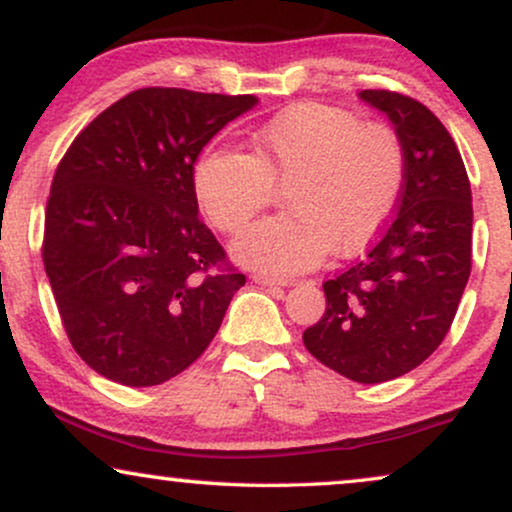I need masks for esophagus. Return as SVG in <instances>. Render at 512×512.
Segmentation results:
<instances>
[{
  "label": "esophagus",
  "instance_id": "obj_1",
  "mask_svg": "<svg viewBox=\"0 0 512 512\" xmlns=\"http://www.w3.org/2000/svg\"><path fill=\"white\" fill-rule=\"evenodd\" d=\"M251 279L261 286H291L293 284L291 279H279V277H270V275H254Z\"/></svg>",
  "mask_w": 512,
  "mask_h": 512
}]
</instances>
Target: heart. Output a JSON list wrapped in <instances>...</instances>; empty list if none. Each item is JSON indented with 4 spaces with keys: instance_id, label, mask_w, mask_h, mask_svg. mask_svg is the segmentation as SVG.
I'll return each instance as SVG.
<instances>
[{
    "instance_id": "obj_1",
    "label": "heart",
    "mask_w": 512,
    "mask_h": 512,
    "mask_svg": "<svg viewBox=\"0 0 512 512\" xmlns=\"http://www.w3.org/2000/svg\"><path fill=\"white\" fill-rule=\"evenodd\" d=\"M405 151L384 123L354 111L300 102L251 135L249 156L207 149L193 165V191L207 219L240 233L282 188L289 212L256 223L233 244L251 270L293 275L331 254L366 249L401 200Z\"/></svg>"
}]
</instances>
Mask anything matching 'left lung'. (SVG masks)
<instances>
[{"mask_svg": "<svg viewBox=\"0 0 512 512\" xmlns=\"http://www.w3.org/2000/svg\"><path fill=\"white\" fill-rule=\"evenodd\" d=\"M359 97L401 137L403 193L368 254L324 282L326 312L303 342L335 373L380 384L429 359L450 331L471 275L473 205L457 144L422 102L391 90Z\"/></svg>", "mask_w": 512, "mask_h": 512, "instance_id": "obj_1", "label": "left lung"}]
</instances>
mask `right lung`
Wrapping results in <instances>:
<instances>
[{
	"label": "right lung",
	"mask_w": 512,
	"mask_h": 512,
	"mask_svg": "<svg viewBox=\"0 0 512 512\" xmlns=\"http://www.w3.org/2000/svg\"><path fill=\"white\" fill-rule=\"evenodd\" d=\"M256 104L142 88L88 123L60 160L41 256L69 342L107 380L153 387L179 375L247 282L200 221L193 165Z\"/></svg>",
	"instance_id": "right-lung-1"
}]
</instances>
